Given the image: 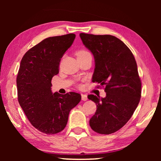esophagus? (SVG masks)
<instances>
[{"label":"esophagus","mask_w":161,"mask_h":161,"mask_svg":"<svg viewBox=\"0 0 161 161\" xmlns=\"http://www.w3.org/2000/svg\"><path fill=\"white\" fill-rule=\"evenodd\" d=\"M81 100H82L83 101H86L88 100L87 95L85 94H81Z\"/></svg>","instance_id":"obj_1"}]
</instances>
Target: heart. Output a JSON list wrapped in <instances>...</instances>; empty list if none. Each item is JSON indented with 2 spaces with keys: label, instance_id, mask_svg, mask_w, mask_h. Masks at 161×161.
<instances>
[{
  "label": "heart",
  "instance_id": "obj_1",
  "mask_svg": "<svg viewBox=\"0 0 161 161\" xmlns=\"http://www.w3.org/2000/svg\"><path fill=\"white\" fill-rule=\"evenodd\" d=\"M88 55H91V54L89 52H88L86 50H80L77 52V59L78 58H81V57H84Z\"/></svg>",
  "mask_w": 161,
  "mask_h": 161
}]
</instances>
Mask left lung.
<instances>
[{"mask_svg":"<svg viewBox=\"0 0 161 161\" xmlns=\"http://www.w3.org/2000/svg\"><path fill=\"white\" fill-rule=\"evenodd\" d=\"M85 47L93 54V81L103 86L106 97L88 95L97 105L89 124L94 131L111 134L121 129L137 108L141 97V81L137 64L129 47L112 35L80 33Z\"/></svg>","mask_w":161,"mask_h":161,"instance_id":"8db88e82","label":"left lung"}]
</instances>
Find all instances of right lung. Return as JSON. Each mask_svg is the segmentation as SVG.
Segmentation results:
<instances>
[{
    "label": "right lung",
    "mask_w": 161,
    "mask_h": 161,
    "mask_svg": "<svg viewBox=\"0 0 161 161\" xmlns=\"http://www.w3.org/2000/svg\"><path fill=\"white\" fill-rule=\"evenodd\" d=\"M75 39V34L48 37L30 49L20 61L16 78L19 104L32 126L46 134L62 131L70 110L81 100L75 92L61 95L51 90L61 57Z\"/></svg>",
    "instance_id": "1"
}]
</instances>
